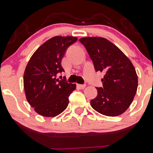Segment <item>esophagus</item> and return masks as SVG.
Segmentation results:
<instances>
[{
	"label": "esophagus",
	"mask_w": 153,
	"mask_h": 153,
	"mask_svg": "<svg viewBox=\"0 0 153 153\" xmlns=\"http://www.w3.org/2000/svg\"><path fill=\"white\" fill-rule=\"evenodd\" d=\"M77 86H78V88H80V89H83L86 87V84H77Z\"/></svg>",
	"instance_id": "1"
}]
</instances>
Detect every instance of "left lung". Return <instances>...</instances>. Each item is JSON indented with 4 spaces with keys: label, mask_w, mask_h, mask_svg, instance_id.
Wrapping results in <instances>:
<instances>
[{
    "label": "left lung",
    "mask_w": 153,
    "mask_h": 153,
    "mask_svg": "<svg viewBox=\"0 0 153 153\" xmlns=\"http://www.w3.org/2000/svg\"><path fill=\"white\" fill-rule=\"evenodd\" d=\"M89 53L95 71L104 73L102 87L96 88L97 95L91 100L96 111L108 117L123 114L133 100L138 77L130 59L114 44L102 37L79 39Z\"/></svg>",
    "instance_id": "left-lung-1"
}]
</instances>
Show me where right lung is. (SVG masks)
Returning a JSON list of instances; mask_svg holds the SVG:
<instances>
[{
	"label": "right lung",
	"instance_id": "obj_1",
	"mask_svg": "<svg viewBox=\"0 0 153 153\" xmlns=\"http://www.w3.org/2000/svg\"><path fill=\"white\" fill-rule=\"evenodd\" d=\"M75 36H56L34 52L25 67L23 84L28 103L43 117H53L63 112L76 85L56 78L64 72L62 60L67 49L75 43Z\"/></svg>",
	"mask_w": 153,
	"mask_h": 153
}]
</instances>
